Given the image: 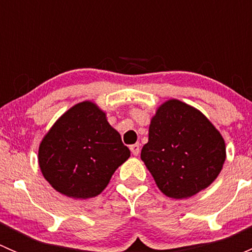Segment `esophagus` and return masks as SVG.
Listing matches in <instances>:
<instances>
[{
	"label": "esophagus",
	"mask_w": 252,
	"mask_h": 252,
	"mask_svg": "<svg viewBox=\"0 0 252 252\" xmlns=\"http://www.w3.org/2000/svg\"><path fill=\"white\" fill-rule=\"evenodd\" d=\"M130 151H131V154L134 155V156H138L139 152H140V145H139V144L130 145Z\"/></svg>",
	"instance_id": "obj_1"
}]
</instances>
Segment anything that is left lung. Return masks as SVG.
I'll return each mask as SVG.
<instances>
[{
	"label": "left lung",
	"mask_w": 252,
	"mask_h": 252,
	"mask_svg": "<svg viewBox=\"0 0 252 252\" xmlns=\"http://www.w3.org/2000/svg\"><path fill=\"white\" fill-rule=\"evenodd\" d=\"M222 134L197 108L171 98L157 108L141 159L166 196L180 200L210 187L223 168Z\"/></svg>",
	"instance_id": "left-lung-1"
}]
</instances>
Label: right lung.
Segmentation results:
<instances>
[{
  "instance_id": "obj_1",
  "label": "right lung",
  "mask_w": 252,
  "mask_h": 252,
  "mask_svg": "<svg viewBox=\"0 0 252 252\" xmlns=\"http://www.w3.org/2000/svg\"><path fill=\"white\" fill-rule=\"evenodd\" d=\"M130 157L118 131L93 101L70 107L39 146V167L56 191L90 199L106 189L116 169Z\"/></svg>"
}]
</instances>
